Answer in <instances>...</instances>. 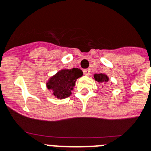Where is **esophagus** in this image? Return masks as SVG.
<instances>
[{
    "mask_svg": "<svg viewBox=\"0 0 151 151\" xmlns=\"http://www.w3.org/2000/svg\"><path fill=\"white\" fill-rule=\"evenodd\" d=\"M83 72H84V75L88 76V75H89V74H90L91 70H90V69H84V70H83Z\"/></svg>",
    "mask_w": 151,
    "mask_h": 151,
    "instance_id": "34e87169",
    "label": "esophagus"
}]
</instances>
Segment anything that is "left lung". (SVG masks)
<instances>
[{
  "mask_svg": "<svg viewBox=\"0 0 151 151\" xmlns=\"http://www.w3.org/2000/svg\"><path fill=\"white\" fill-rule=\"evenodd\" d=\"M94 78L100 84H106L109 81V77L105 73H95L94 74Z\"/></svg>",
  "mask_w": 151,
  "mask_h": 151,
  "instance_id": "left-lung-1",
  "label": "left lung"
}]
</instances>
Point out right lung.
<instances>
[{
  "mask_svg": "<svg viewBox=\"0 0 151 151\" xmlns=\"http://www.w3.org/2000/svg\"><path fill=\"white\" fill-rule=\"evenodd\" d=\"M82 75L83 72L78 68L61 70L49 79L46 87L56 98L66 99L70 96L71 91L75 86L76 81Z\"/></svg>",
  "mask_w": 151,
  "mask_h": 151,
  "instance_id": "obj_1",
  "label": "right lung"
}]
</instances>
